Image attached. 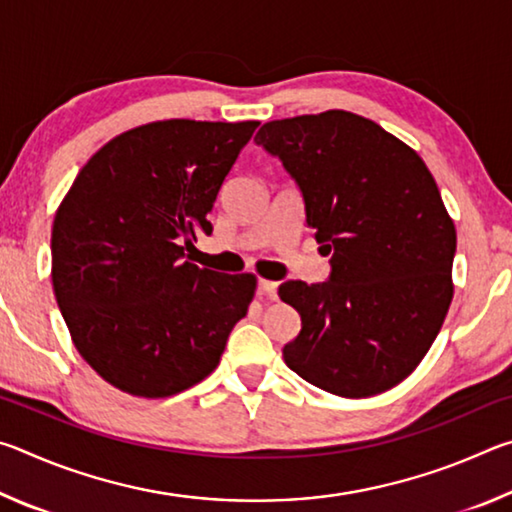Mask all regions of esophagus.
Segmentation results:
<instances>
[{
	"instance_id": "34e87169",
	"label": "esophagus",
	"mask_w": 512,
	"mask_h": 512,
	"mask_svg": "<svg viewBox=\"0 0 512 512\" xmlns=\"http://www.w3.org/2000/svg\"><path fill=\"white\" fill-rule=\"evenodd\" d=\"M259 293H262V296H266V298L275 300L277 298V282H273V280H259Z\"/></svg>"
}]
</instances>
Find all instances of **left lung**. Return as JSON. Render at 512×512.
<instances>
[{"mask_svg": "<svg viewBox=\"0 0 512 512\" xmlns=\"http://www.w3.org/2000/svg\"><path fill=\"white\" fill-rule=\"evenodd\" d=\"M255 142L282 160L332 255L327 282L280 284L302 329L284 363L323 391L370 397L420 366L454 298L456 228L409 144L348 110L268 121Z\"/></svg>", "mask_w": 512, "mask_h": 512, "instance_id": "obj_1", "label": "left lung"}]
</instances>
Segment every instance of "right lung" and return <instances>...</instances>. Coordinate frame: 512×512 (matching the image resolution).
Returning <instances> with one entry per match:
<instances>
[{
	"instance_id": "add662e5",
	"label": "right lung",
	"mask_w": 512,
	"mask_h": 512,
	"mask_svg": "<svg viewBox=\"0 0 512 512\" xmlns=\"http://www.w3.org/2000/svg\"><path fill=\"white\" fill-rule=\"evenodd\" d=\"M259 121L164 119L85 162L51 230V282L92 370L135 397L187 391L219 366L253 302V273L185 262Z\"/></svg>"
}]
</instances>
